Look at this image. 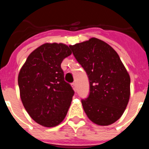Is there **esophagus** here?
I'll list each match as a JSON object with an SVG mask.
<instances>
[{
    "mask_svg": "<svg viewBox=\"0 0 149 149\" xmlns=\"http://www.w3.org/2000/svg\"><path fill=\"white\" fill-rule=\"evenodd\" d=\"M72 88H73L74 90L75 91L76 90V83H74V82L72 83Z\"/></svg>",
    "mask_w": 149,
    "mask_h": 149,
    "instance_id": "obj_1",
    "label": "esophagus"
}]
</instances>
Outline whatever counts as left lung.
Here are the masks:
<instances>
[{
    "instance_id": "1",
    "label": "left lung",
    "mask_w": 149,
    "mask_h": 149,
    "mask_svg": "<svg viewBox=\"0 0 149 149\" xmlns=\"http://www.w3.org/2000/svg\"><path fill=\"white\" fill-rule=\"evenodd\" d=\"M69 48L89 78V95L81 100L86 116L98 125L114 123L122 116L130 98L131 79L119 56L111 46L96 38Z\"/></svg>"
}]
</instances>
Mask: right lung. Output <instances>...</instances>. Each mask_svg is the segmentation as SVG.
Returning <instances> with one entry per match:
<instances>
[{
	"label": "right lung",
	"mask_w": 149,
	"mask_h": 149,
	"mask_svg": "<svg viewBox=\"0 0 149 149\" xmlns=\"http://www.w3.org/2000/svg\"><path fill=\"white\" fill-rule=\"evenodd\" d=\"M72 54L66 45L45 43L34 50L18 74L22 104L30 116L44 127L65 119L74 92L64 81L63 60Z\"/></svg>",
	"instance_id": "right-lung-1"
}]
</instances>
